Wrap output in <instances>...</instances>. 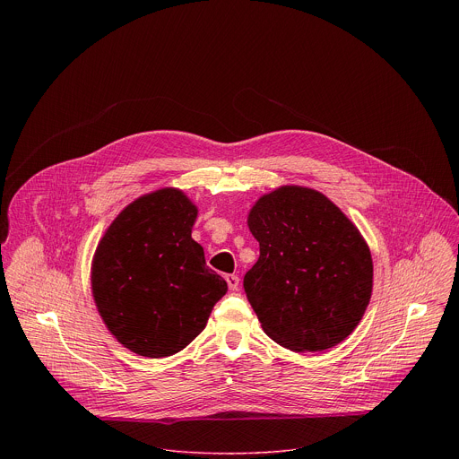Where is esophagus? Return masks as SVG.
Returning <instances> with one entry per match:
<instances>
[{
    "instance_id": "esophagus-1",
    "label": "esophagus",
    "mask_w": 459,
    "mask_h": 459,
    "mask_svg": "<svg viewBox=\"0 0 459 459\" xmlns=\"http://www.w3.org/2000/svg\"><path fill=\"white\" fill-rule=\"evenodd\" d=\"M225 280H227V285H229L230 290H238V287H239V278H238L236 274H229Z\"/></svg>"
}]
</instances>
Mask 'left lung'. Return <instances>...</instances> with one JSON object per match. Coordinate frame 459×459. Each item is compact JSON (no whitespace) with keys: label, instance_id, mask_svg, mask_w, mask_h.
Segmentation results:
<instances>
[{"label":"left lung","instance_id":"left-lung-1","mask_svg":"<svg viewBox=\"0 0 459 459\" xmlns=\"http://www.w3.org/2000/svg\"><path fill=\"white\" fill-rule=\"evenodd\" d=\"M247 225L259 259L243 287L265 334L294 352L349 338L370 301L374 265L342 209L314 188L283 185L261 195Z\"/></svg>","mask_w":459,"mask_h":459}]
</instances>
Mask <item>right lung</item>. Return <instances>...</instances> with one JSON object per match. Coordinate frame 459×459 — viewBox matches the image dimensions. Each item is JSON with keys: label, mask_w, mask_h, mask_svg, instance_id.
<instances>
[{"label": "right lung", "mask_w": 459, "mask_h": 459, "mask_svg": "<svg viewBox=\"0 0 459 459\" xmlns=\"http://www.w3.org/2000/svg\"><path fill=\"white\" fill-rule=\"evenodd\" d=\"M188 195L165 186L128 204L100 239L91 267L96 308L110 334L145 358L183 351L205 329L227 281L192 239Z\"/></svg>", "instance_id": "obj_1"}]
</instances>
